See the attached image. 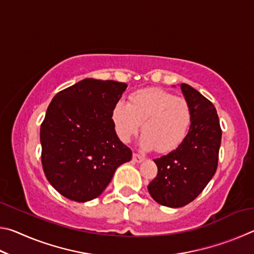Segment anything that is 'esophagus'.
Masks as SVG:
<instances>
[{
    "instance_id": "esophagus-1",
    "label": "esophagus",
    "mask_w": 254,
    "mask_h": 254,
    "mask_svg": "<svg viewBox=\"0 0 254 254\" xmlns=\"http://www.w3.org/2000/svg\"><path fill=\"white\" fill-rule=\"evenodd\" d=\"M143 160H144V157L142 156V154L136 153V152L133 153V161H135V162H142Z\"/></svg>"
}]
</instances>
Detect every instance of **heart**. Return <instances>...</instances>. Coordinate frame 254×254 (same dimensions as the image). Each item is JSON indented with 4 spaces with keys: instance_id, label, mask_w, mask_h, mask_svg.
Instances as JSON below:
<instances>
[{
    "instance_id": "obj_1",
    "label": "heart",
    "mask_w": 254,
    "mask_h": 254,
    "mask_svg": "<svg viewBox=\"0 0 254 254\" xmlns=\"http://www.w3.org/2000/svg\"><path fill=\"white\" fill-rule=\"evenodd\" d=\"M111 120L123 142H128L142 123V147L166 153L178 148L186 137L191 111L183 97L161 88H144L132 93L128 104L123 101L115 103Z\"/></svg>"
}]
</instances>
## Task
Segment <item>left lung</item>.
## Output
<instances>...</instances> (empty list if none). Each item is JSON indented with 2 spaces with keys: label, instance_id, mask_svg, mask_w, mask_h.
Returning <instances> with one entry per match:
<instances>
[{
  "label": "left lung",
  "instance_id": "1",
  "mask_svg": "<svg viewBox=\"0 0 254 254\" xmlns=\"http://www.w3.org/2000/svg\"><path fill=\"white\" fill-rule=\"evenodd\" d=\"M180 88L191 111V123L179 147L154 159L157 177L148 190L157 203L183 207L198 196L216 173L222 128L213 103L187 84Z\"/></svg>",
  "mask_w": 254,
  "mask_h": 254
}]
</instances>
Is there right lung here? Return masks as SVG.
Here are the masks:
<instances>
[{"label":"right lung","mask_w":254,"mask_h":254,"mask_svg":"<svg viewBox=\"0 0 254 254\" xmlns=\"http://www.w3.org/2000/svg\"><path fill=\"white\" fill-rule=\"evenodd\" d=\"M127 85L86 78L56 94L40 127L41 163L48 182L66 198L100 196L132 151L114 131L111 112Z\"/></svg>","instance_id":"obj_1"}]
</instances>
